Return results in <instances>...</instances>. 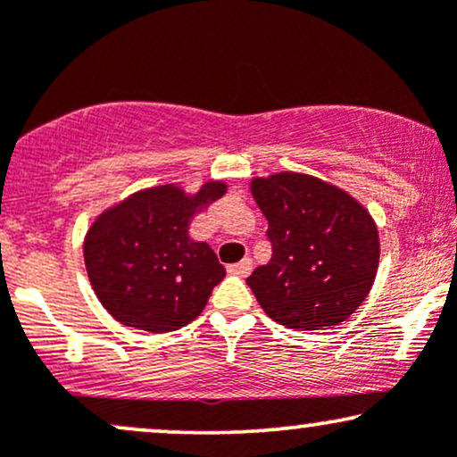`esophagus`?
Masks as SVG:
<instances>
[{
  "label": "esophagus",
  "mask_w": 457,
  "mask_h": 457,
  "mask_svg": "<svg viewBox=\"0 0 457 457\" xmlns=\"http://www.w3.org/2000/svg\"><path fill=\"white\" fill-rule=\"evenodd\" d=\"M251 269H253V262H251L249 258H245L243 262H238V264H229L228 272L236 277H246L251 272Z\"/></svg>",
  "instance_id": "1"
}]
</instances>
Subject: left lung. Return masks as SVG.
Segmentation results:
<instances>
[{"label": "left lung", "mask_w": 457, "mask_h": 457, "mask_svg": "<svg viewBox=\"0 0 457 457\" xmlns=\"http://www.w3.org/2000/svg\"><path fill=\"white\" fill-rule=\"evenodd\" d=\"M251 195L269 221L272 258L246 286L266 316L295 330L330 328L353 316L378 270L371 214L339 187L295 171L253 178Z\"/></svg>", "instance_id": "1"}]
</instances>
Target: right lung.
<instances>
[{
  "label": "right lung",
  "mask_w": 457,
  "mask_h": 457,
  "mask_svg": "<svg viewBox=\"0 0 457 457\" xmlns=\"http://www.w3.org/2000/svg\"><path fill=\"white\" fill-rule=\"evenodd\" d=\"M225 188L211 180L187 195L176 185L152 187L98 214L83 258L98 301L118 322L170 333L202 313L225 269L211 245L188 236V223Z\"/></svg>",
  "instance_id": "add662e5"
}]
</instances>
